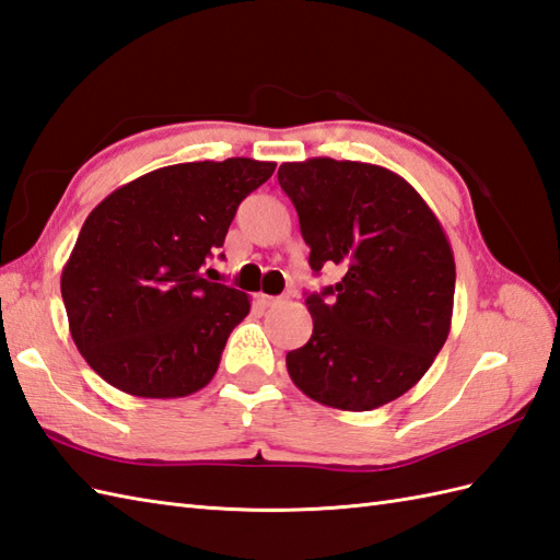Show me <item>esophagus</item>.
Listing matches in <instances>:
<instances>
[{
	"instance_id": "1",
	"label": "esophagus",
	"mask_w": 560,
	"mask_h": 560,
	"mask_svg": "<svg viewBox=\"0 0 560 560\" xmlns=\"http://www.w3.org/2000/svg\"><path fill=\"white\" fill-rule=\"evenodd\" d=\"M283 301V298H279V295H267V293H259L257 295V303L262 305V307H271V305H279Z\"/></svg>"
}]
</instances>
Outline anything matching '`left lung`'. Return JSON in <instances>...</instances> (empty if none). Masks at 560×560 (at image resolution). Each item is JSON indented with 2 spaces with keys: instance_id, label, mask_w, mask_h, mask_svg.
Returning a JSON list of instances; mask_svg holds the SVG:
<instances>
[{
  "instance_id": "left-lung-1",
  "label": "left lung",
  "mask_w": 560,
  "mask_h": 560,
  "mask_svg": "<svg viewBox=\"0 0 560 560\" xmlns=\"http://www.w3.org/2000/svg\"><path fill=\"white\" fill-rule=\"evenodd\" d=\"M310 267L343 277L310 293V341L285 355L293 384L322 406L374 410L402 396L446 343L456 262L439 219L406 178L365 162L279 166Z\"/></svg>"
}]
</instances>
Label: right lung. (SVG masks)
Segmentation results:
<instances>
[{"label": "right lung", "instance_id": "right-lung-1", "mask_svg": "<svg viewBox=\"0 0 560 560\" xmlns=\"http://www.w3.org/2000/svg\"><path fill=\"white\" fill-rule=\"evenodd\" d=\"M275 168L248 158L162 166L88 214L61 298L73 343L104 382L140 398H180L210 384L250 301L207 281L202 265Z\"/></svg>", "mask_w": 560, "mask_h": 560}]
</instances>
